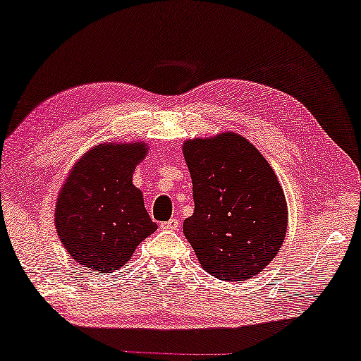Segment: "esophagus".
<instances>
[{
    "label": "esophagus",
    "instance_id": "1",
    "mask_svg": "<svg viewBox=\"0 0 361 361\" xmlns=\"http://www.w3.org/2000/svg\"><path fill=\"white\" fill-rule=\"evenodd\" d=\"M178 227H180L178 219H171V220H168V222L161 224V228H164V230H178Z\"/></svg>",
    "mask_w": 361,
    "mask_h": 361
}]
</instances>
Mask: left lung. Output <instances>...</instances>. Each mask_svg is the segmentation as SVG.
<instances>
[{
    "mask_svg": "<svg viewBox=\"0 0 361 361\" xmlns=\"http://www.w3.org/2000/svg\"><path fill=\"white\" fill-rule=\"evenodd\" d=\"M183 154L195 200L183 233L202 267L222 281L257 276L288 230V203L274 169L235 133L190 139Z\"/></svg>",
    "mask_w": 361,
    "mask_h": 361,
    "instance_id": "1",
    "label": "left lung"
}]
</instances>
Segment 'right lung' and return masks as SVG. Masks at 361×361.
Here are the masks:
<instances>
[{
	"label": "right lung",
	"mask_w": 361,
	"mask_h": 361,
	"mask_svg": "<svg viewBox=\"0 0 361 361\" xmlns=\"http://www.w3.org/2000/svg\"><path fill=\"white\" fill-rule=\"evenodd\" d=\"M147 153L145 142H104L73 164L60 190L55 227L82 267L111 272L158 228L147 215L133 173Z\"/></svg>",
	"instance_id": "obj_1"
}]
</instances>
